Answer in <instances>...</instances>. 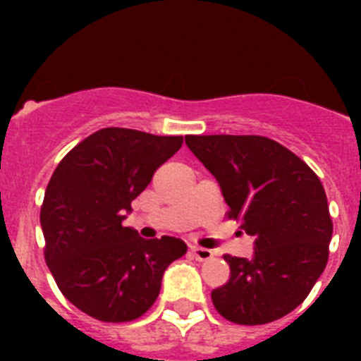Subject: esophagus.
I'll return each instance as SVG.
<instances>
[{
  "mask_svg": "<svg viewBox=\"0 0 361 361\" xmlns=\"http://www.w3.org/2000/svg\"><path fill=\"white\" fill-rule=\"evenodd\" d=\"M191 255L197 258V260H200V262H206V260H209V258H213V251L212 250H206V247H191Z\"/></svg>",
  "mask_w": 361,
  "mask_h": 361,
  "instance_id": "obj_1",
  "label": "esophagus"
}]
</instances>
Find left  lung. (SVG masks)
I'll return each instance as SVG.
<instances>
[{"instance_id": "obj_1", "label": "left lung", "mask_w": 361, "mask_h": 361, "mask_svg": "<svg viewBox=\"0 0 361 361\" xmlns=\"http://www.w3.org/2000/svg\"><path fill=\"white\" fill-rule=\"evenodd\" d=\"M216 178L228 216L255 238L251 258L224 255L231 276L212 291L229 322L262 325L298 307L324 273L333 220L317 173L286 146L260 135H188Z\"/></svg>"}]
</instances>
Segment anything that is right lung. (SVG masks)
Here are the masks:
<instances>
[{
	"label": "right lung",
	"mask_w": 361,
	"mask_h": 361,
	"mask_svg": "<svg viewBox=\"0 0 361 361\" xmlns=\"http://www.w3.org/2000/svg\"><path fill=\"white\" fill-rule=\"evenodd\" d=\"M180 146V135L103 128L57 164L39 215L44 260L57 288L88 317L114 324L142 317L166 267L188 251L180 238L146 240L123 226L132 200Z\"/></svg>",
	"instance_id": "add662e5"
}]
</instances>
